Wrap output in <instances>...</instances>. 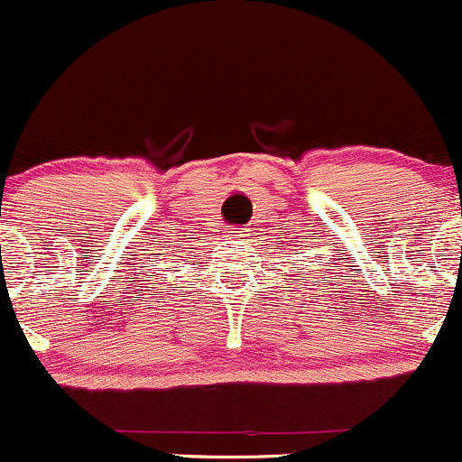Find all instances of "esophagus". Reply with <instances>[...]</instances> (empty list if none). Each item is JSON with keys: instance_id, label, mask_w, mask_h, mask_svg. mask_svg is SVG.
I'll use <instances>...</instances> for the list:
<instances>
[{"instance_id": "esophagus-1", "label": "esophagus", "mask_w": 462, "mask_h": 462, "mask_svg": "<svg viewBox=\"0 0 462 462\" xmlns=\"http://www.w3.org/2000/svg\"><path fill=\"white\" fill-rule=\"evenodd\" d=\"M229 233H231V237H233V240H237V242L246 240V237L251 236V231H249V229H231Z\"/></svg>"}]
</instances>
